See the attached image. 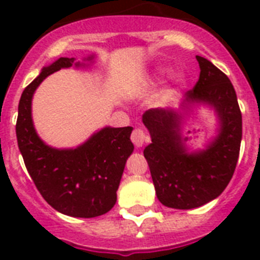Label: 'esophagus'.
I'll return each instance as SVG.
<instances>
[{"instance_id":"obj_1","label":"esophagus","mask_w":260,"mask_h":260,"mask_svg":"<svg viewBox=\"0 0 260 260\" xmlns=\"http://www.w3.org/2000/svg\"><path fill=\"white\" fill-rule=\"evenodd\" d=\"M147 135H146V132H144V131L143 129H135L134 132H132V135H131V140H132V143H134L135 146L138 147H142L143 144H144V143L147 142Z\"/></svg>"}]
</instances>
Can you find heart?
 <instances>
[{
  "instance_id": "heart-1",
  "label": "heart",
  "mask_w": 260,
  "mask_h": 260,
  "mask_svg": "<svg viewBox=\"0 0 260 260\" xmlns=\"http://www.w3.org/2000/svg\"><path fill=\"white\" fill-rule=\"evenodd\" d=\"M170 73V69H167V67H159V69H156V70L152 73V75L150 77L151 81H159V79H162L163 77H166L167 74ZM185 77L182 74H175L171 77V86L170 89H169V91H167L165 95L162 97V101L165 102L167 100V98H170L171 95H174V94H177L178 91L181 89H183V86H185Z\"/></svg>"
}]
</instances>
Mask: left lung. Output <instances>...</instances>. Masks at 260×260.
Listing matches in <instances>:
<instances>
[{"label":"left lung","mask_w":260,"mask_h":260,"mask_svg":"<svg viewBox=\"0 0 260 260\" xmlns=\"http://www.w3.org/2000/svg\"><path fill=\"white\" fill-rule=\"evenodd\" d=\"M200 78L179 109L160 108L143 114L151 143L144 148L156 197L174 209H194L217 198L234 175L242 143V112L230 78L213 63L196 56ZM206 105L218 116V135L204 150L190 151L181 135L185 116Z\"/></svg>","instance_id":"1"}]
</instances>
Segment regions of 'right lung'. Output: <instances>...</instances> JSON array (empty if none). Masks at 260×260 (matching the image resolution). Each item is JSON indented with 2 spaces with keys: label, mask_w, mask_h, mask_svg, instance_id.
I'll return each instance as SVG.
<instances>
[{
  "label": "right lung",
  "mask_w": 260,
  "mask_h": 260,
  "mask_svg": "<svg viewBox=\"0 0 260 260\" xmlns=\"http://www.w3.org/2000/svg\"><path fill=\"white\" fill-rule=\"evenodd\" d=\"M94 55L75 62L59 58L24 89L18 104L16 135L20 152L32 181L55 210L71 217H97L117 201V189L126 159L134 152L132 126L97 131L75 148H54L43 142L32 120V98L44 79L60 69L85 67Z\"/></svg>",
  "instance_id": "add662e5"
}]
</instances>
